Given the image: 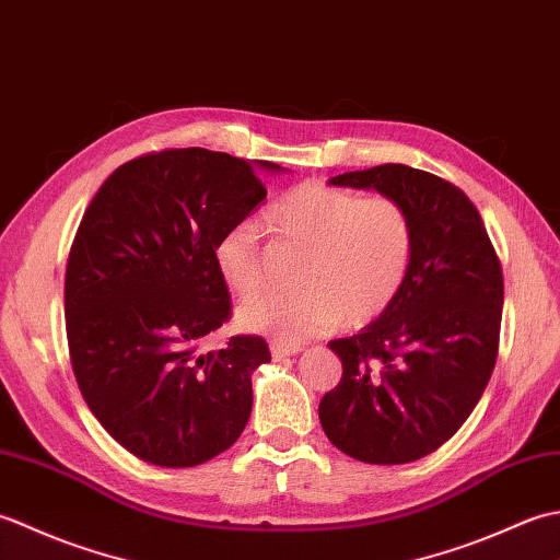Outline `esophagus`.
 Returning <instances> with one entry per match:
<instances>
[{
  "mask_svg": "<svg viewBox=\"0 0 560 560\" xmlns=\"http://www.w3.org/2000/svg\"><path fill=\"white\" fill-rule=\"evenodd\" d=\"M271 355L277 361H281V359H287V355H295L301 351V347H287V343H279V341H271Z\"/></svg>",
  "mask_w": 560,
  "mask_h": 560,
  "instance_id": "34e87169",
  "label": "esophagus"
}]
</instances>
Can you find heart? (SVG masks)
<instances>
[{
    "label": "heart",
    "instance_id": "1",
    "mask_svg": "<svg viewBox=\"0 0 560 560\" xmlns=\"http://www.w3.org/2000/svg\"><path fill=\"white\" fill-rule=\"evenodd\" d=\"M279 243L301 247L289 293H261L237 307V325L301 343L335 329L363 327L395 303L413 255L409 211L395 197H361L305 183L265 211ZM213 265L235 295L261 283V247L253 223H235L213 245Z\"/></svg>",
    "mask_w": 560,
    "mask_h": 560
}]
</instances>
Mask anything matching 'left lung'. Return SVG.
Here are the masks:
<instances>
[{"label":"left lung","mask_w":560,"mask_h":560,"mask_svg":"<svg viewBox=\"0 0 560 560\" xmlns=\"http://www.w3.org/2000/svg\"><path fill=\"white\" fill-rule=\"evenodd\" d=\"M409 211L413 255L387 311L329 341L341 383L319 401L331 445L368 464H407L459 431L489 385L503 315V271L459 187L401 163L335 175Z\"/></svg>","instance_id":"1"}]
</instances>
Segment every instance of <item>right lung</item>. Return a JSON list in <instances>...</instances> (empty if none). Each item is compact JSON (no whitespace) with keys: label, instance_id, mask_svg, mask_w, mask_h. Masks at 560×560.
<instances>
[{"label":"right lung","instance_id":"obj_1","mask_svg":"<svg viewBox=\"0 0 560 560\" xmlns=\"http://www.w3.org/2000/svg\"><path fill=\"white\" fill-rule=\"evenodd\" d=\"M277 163L171 149L120 165L71 245L65 315L71 368L117 443L159 467H195L229 450L253 411L259 337L201 343L231 317L213 245L243 223Z\"/></svg>","mask_w":560,"mask_h":560}]
</instances>
